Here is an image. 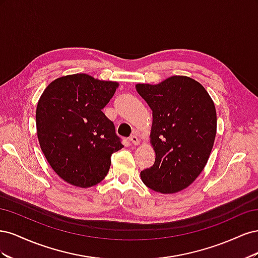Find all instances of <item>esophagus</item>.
<instances>
[{
	"mask_svg": "<svg viewBox=\"0 0 258 258\" xmlns=\"http://www.w3.org/2000/svg\"><path fill=\"white\" fill-rule=\"evenodd\" d=\"M129 140H130V142L134 144V145H139L140 144V140H139V138L137 136H131Z\"/></svg>",
	"mask_w": 258,
	"mask_h": 258,
	"instance_id": "1",
	"label": "esophagus"
}]
</instances>
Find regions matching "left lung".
Listing matches in <instances>:
<instances>
[{"label": "left lung", "instance_id": "obj_1", "mask_svg": "<svg viewBox=\"0 0 258 258\" xmlns=\"http://www.w3.org/2000/svg\"><path fill=\"white\" fill-rule=\"evenodd\" d=\"M136 89L153 111L150 143L156 158L141 172L142 181L157 192L181 191L202 172L213 148V100L200 83L184 75L156 85L137 84Z\"/></svg>", "mask_w": 258, "mask_h": 258}]
</instances>
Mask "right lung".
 <instances>
[{
    "mask_svg": "<svg viewBox=\"0 0 258 258\" xmlns=\"http://www.w3.org/2000/svg\"><path fill=\"white\" fill-rule=\"evenodd\" d=\"M118 86L79 73L58 77L43 91L35 113L38 143L67 183L97 185L110 170L112 155L123 147L102 112Z\"/></svg>",
    "mask_w": 258,
    "mask_h": 258,
    "instance_id": "right-lung-1",
    "label": "right lung"
}]
</instances>
